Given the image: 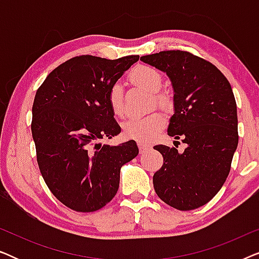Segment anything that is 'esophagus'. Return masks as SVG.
Listing matches in <instances>:
<instances>
[{
    "label": "esophagus",
    "instance_id": "esophagus-1",
    "mask_svg": "<svg viewBox=\"0 0 259 259\" xmlns=\"http://www.w3.org/2000/svg\"><path fill=\"white\" fill-rule=\"evenodd\" d=\"M138 147H139L140 153H144V152H146L148 148H150V145H147L145 143H138Z\"/></svg>",
    "mask_w": 259,
    "mask_h": 259
}]
</instances>
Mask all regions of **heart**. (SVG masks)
I'll list each match as a JSON object with an SVG mask.
<instances>
[{"mask_svg": "<svg viewBox=\"0 0 259 259\" xmlns=\"http://www.w3.org/2000/svg\"><path fill=\"white\" fill-rule=\"evenodd\" d=\"M130 82L134 86L141 87L144 90L154 94L155 104L160 107H168L169 100L165 94L158 93L162 86V76L157 69L148 66H138L130 73ZM107 100L109 108L115 116L123 115V94L122 88L119 83L113 84L109 88ZM165 120L160 113L154 112L151 114L131 118L123 122V134L130 139L138 141H150L159 133L164 126Z\"/></svg>", "mask_w": 259, "mask_h": 259, "instance_id": "heart-1", "label": "heart"}]
</instances>
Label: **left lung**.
Returning <instances> with one entry per match:
<instances>
[{
  "label": "left lung",
  "instance_id": "1",
  "mask_svg": "<svg viewBox=\"0 0 259 259\" xmlns=\"http://www.w3.org/2000/svg\"><path fill=\"white\" fill-rule=\"evenodd\" d=\"M145 63L166 73L173 88L169 137L187 147L157 145L164 164L154 173L155 193L180 211L208 203L228 178L238 146V118L231 84L217 67L183 51L141 56Z\"/></svg>",
  "mask_w": 259,
  "mask_h": 259
}]
</instances>
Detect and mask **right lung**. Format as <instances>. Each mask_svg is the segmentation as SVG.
Returning <instances> with one entry per match:
<instances>
[{
    "instance_id": "add662e5",
    "label": "right lung",
    "mask_w": 259,
    "mask_h": 259,
    "mask_svg": "<svg viewBox=\"0 0 259 259\" xmlns=\"http://www.w3.org/2000/svg\"><path fill=\"white\" fill-rule=\"evenodd\" d=\"M138 60L75 56L56 67L35 94L31 134L38 167L52 193L74 211L93 212L109 203L121 166L139 153L134 140L99 143L121 132L108 91Z\"/></svg>"
}]
</instances>
